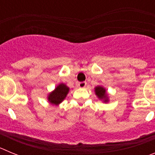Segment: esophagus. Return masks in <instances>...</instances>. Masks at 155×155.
Listing matches in <instances>:
<instances>
[{"instance_id": "34e87169", "label": "esophagus", "mask_w": 155, "mask_h": 155, "mask_svg": "<svg viewBox=\"0 0 155 155\" xmlns=\"http://www.w3.org/2000/svg\"><path fill=\"white\" fill-rule=\"evenodd\" d=\"M86 84H87V83H86L85 81H83V82H79L78 84V86L79 87H81V88H83V87H84L86 86Z\"/></svg>"}]
</instances>
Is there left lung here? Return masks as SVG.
<instances>
[{
  "mask_svg": "<svg viewBox=\"0 0 155 155\" xmlns=\"http://www.w3.org/2000/svg\"><path fill=\"white\" fill-rule=\"evenodd\" d=\"M95 94H96L97 96L98 97L101 99H104V102H108V98L107 94H106V91L105 89L102 86H98V87H95Z\"/></svg>",
  "mask_w": 155,
  "mask_h": 155,
  "instance_id": "1",
  "label": "left lung"
}]
</instances>
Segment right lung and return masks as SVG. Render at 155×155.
I'll return each mask as SVG.
<instances>
[{
	"mask_svg": "<svg viewBox=\"0 0 155 155\" xmlns=\"http://www.w3.org/2000/svg\"><path fill=\"white\" fill-rule=\"evenodd\" d=\"M68 91H69V87L66 84H59L56 87L55 90L49 94L48 100L53 105H59L61 102H62L63 100L67 96Z\"/></svg>",
	"mask_w": 155,
	"mask_h": 155,
	"instance_id": "obj_1",
	"label": "right lung"
}]
</instances>
